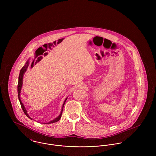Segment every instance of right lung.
I'll list each match as a JSON object with an SVG mask.
<instances>
[{
	"label": "right lung",
	"instance_id": "right-lung-1",
	"mask_svg": "<svg viewBox=\"0 0 156 156\" xmlns=\"http://www.w3.org/2000/svg\"><path fill=\"white\" fill-rule=\"evenodd\" d=\"M28 66H29V61H27V62L26 63V64H25V65L22 67V69H21V70H20V74H19V82H18L17 90H18V97H19V101H20V105H21V107H22V110L23 111V112H24V113H25V115H26L28 118H29L30 119H32V118H30V116L28 115V114H27V111L26 110V109H25V108H24V105H23V103H22V101H21V100H20V91H21V89H22V87L23 77V75H24V73L26 72V71L27 70V68ZM66 100H67V99L65 100V101H64V105H63V106H62V111L61 112V113H60L59 116H58L57 118H56L55 119L52 120L51 121H50V122H48L47 124H51V123L56 122L58 121L60 119V118H61L62 113V111H63L64 106V105H65V103H66Z\"/></svg>",
	"mask_w": 156,
	"mask_h": 156
}]
</instances>
